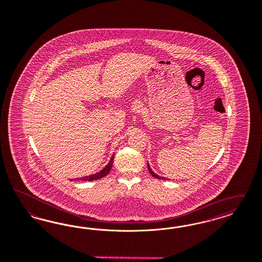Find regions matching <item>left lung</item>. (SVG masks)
<instances>
[{"instance_id":"1","label":"left lung","mask_w":262,"mask_h":262,"mask_svg":"<svg viewBox=\"0 0 262 262\" xmlns=\"http://www.w3.org/2000/svg\"><path fill=\"white\" fill-rule=\"evenodd\" d=\"M147 167H148V170L150 172V174L155 177V178H157V179H161V180H166L167 178H165V177H162V176H159V175H157L155 172L152 170V168H151V166L149 165V163H147Z\"/></svg>"}]
</instances>
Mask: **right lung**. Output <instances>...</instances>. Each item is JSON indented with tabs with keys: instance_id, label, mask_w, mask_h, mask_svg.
Listing matches in <instances>:
<instances>
[{
	"instance_id": "obj_1",
	"label": "right lung",
	"mask_w": 262,
	"mask_h": 262,
	"mask_svg": "<svg viewBox=\"0 0 262 262\" xmlns=\"http://www.w3.org/2000/svg\"><path fill=\"white\" fill-rule=\"evenodd\" d=\"M113 160H114V154L112 155V157H111V159H110V161H109V163L100 170V171L97 172V173H95V174H92V175H88V176H85V177H82V178H76V179H74V180H82V181H95V180H99L100 178H102V177H104V176H106L107 174H108L109 171H110V169H111V167H112V164H113ZM71 180H73V179H71Z\"/></svg>"
}]
</instances>
